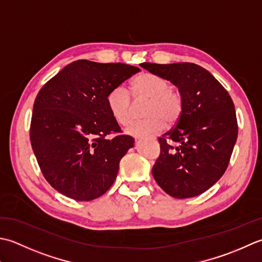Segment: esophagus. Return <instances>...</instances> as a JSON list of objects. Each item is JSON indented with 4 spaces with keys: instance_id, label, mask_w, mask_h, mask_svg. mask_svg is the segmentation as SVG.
<instances>
[{
    "instance_id": "esophagus-1",
    "label": "esophagus",
    "mask_w": 262,
    "mask_h": 262,
    "mask_svg": "<svg viewBox=\"0 0 262 262\" xmlns=\"http://www.w3.org/2000/svg\"><path fill=\"white\" fill-rule=\"evenodd\" d=\"M143 137H145V136H138L137 138H139V139H140V138H143ZM149 138H151V139H155V137H152V136H151V137H149Z\"/></svg>"
}]
</instances>
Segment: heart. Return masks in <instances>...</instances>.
<instances>
[{"mask_svg":"<svg viewBox=\"0 0 262 262\" xmlns=\"http://www.w3.org/2000/svg\"><path fill=\"white\" fill-rule=\"evenodd\" d=\"M131 95L136 101L146 99L142 120L130 121L135 113V106L129 92L123 87L112 88L106 96V104L117 123L126 125V131L133 136L162 130L166 124L175 123L183 110L182 95L169 87V81L155 73L143 72L130 83Z\"/></svg>","mask_w":262,"mask_h":262,"instance_id":"b5f03b06","label":"heart"}]
</instances>
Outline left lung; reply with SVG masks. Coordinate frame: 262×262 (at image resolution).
<instances>
[{"instance_id":"1","label":"left lung","mask_w":262,"mask_h":262,"mask_svg":"<svg viewBox=\"0 0 262 262\" xmlns=\"http://www.w3.org/2000/svg\"><path fill=\"white\" fill-rule=\"evenodd\" d=\"M140 66L178 86L183 99L179 121L158 138L161 154L152 167L154 179L174 198L204 193L225 173L237 139L231 96L198 64L145 62Z\"/></svg>"}]
</instances>
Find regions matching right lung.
Returning a JSON list of instances; mask_svg holds the SVG:
<instances>
[{
	"mask_svg": "<svg viewBox=\"0 0 262 262\" xmlns=\"http://www.w3.org/2000/svg\"><path fill=\"white\" fill-rule=\"evenodd\" d=\"M140 71L124 63L78 60L39 90L30 123V142L53 188L78 201L103 195L135 139L123 135L106 96ZM114 134L111 139L105 137Z\"/></svg>",
	"mask_w": 262,
	"mask_h": 262,
	"instance_id": "obj_1",
	"label": "right lung"
}]
</instances>
